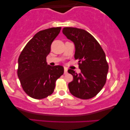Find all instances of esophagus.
<instances>
[{
	"instance_id": "obj_1",
	"label": "esophagus",
	"mask_w": 130,
	"mask_h": 130,
	"mask_svg": "<svg viewBox=\"0 0 130 130\" xmlns=\"http://www.w3.org/2000/svg\"><path fill=\"white\" fill-rule=\"evenodd\" d=\"M64 74L67 73V69L66 67H64Z\"/></svg>"
}]
</instances>
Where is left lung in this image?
I'll return each mask as SVG.
<instances>
[{
    "instance_id": "obj_1",
    "label": "left lung",
    "mask_w": 130,
    "mask_h": 130,
    "mask_svg": "<svg viewBox=\"0 0 130 130\" xmlns=\"http://www.w3.org/2000/svg\"><path fill=\"white\" fill-rule=\"evenodd\" d=\"M63 33L75 45L74 58L79 60L81 73L69 69L73 76L69 83L70 92L74 96L88 99L95 96L104 86L108 64L104 50L96 40L88 32L77 28L66 27Z\"/></svg>"
}]
</instances>
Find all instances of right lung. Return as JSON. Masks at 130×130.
<instances>
[{
    "mask_svg": "<svg viewBox=\"0 0 130 130\" xmlns=\"http://www.w3.org/2000/svg\"><path fill=\"white\" fill-rule=\"evenodd\" d=\"M61 27L51 28L37 32L26 44L18 58V76L25 92L37 99L51 95L56 81L64 73L61 66L47 64L46 57Z\"/></svg>",
    "mask_w": 130,
    "mask_h": 130,
    "instance_id": "right-lung-1",
    "label": "right lung"
}]
</instances>
